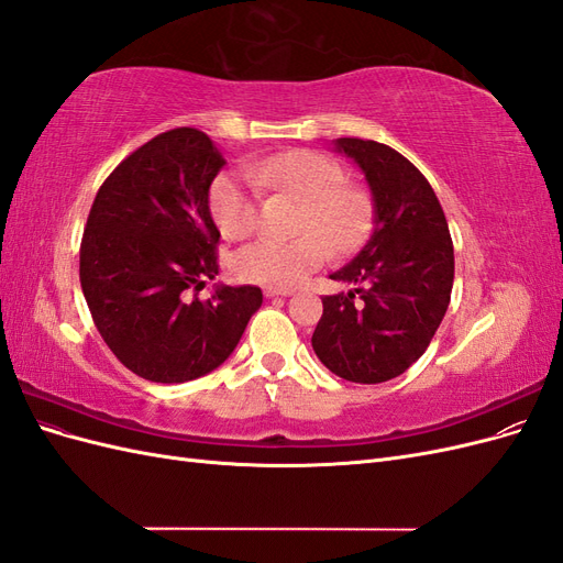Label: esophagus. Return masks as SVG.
Segmentation results:
<instances>
[{"mask_svg":"<svg viewBox=\"0 0 563 563\" xmlns=\"http://www.w3.org/2000/svg\"><path fill=\"white\" fill-rule=\"evenodd\" d=\"M267 298H286V296H291V291H288V288H265L263 291Z\"/></svg>","mask_w":563,"mask_h":563,"instance_id":"34e87169","label":"esophagus"}]
</instances>
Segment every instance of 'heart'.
<instances>
[{"label":"heart","instance_id":"b5f03b06","mask_svg":"<svg viewBox=\"0 0 563 563\" xmlns=\"http://www.w3.org/2000/svg\"><path fill=\"white\" fill-rule=\"evenodd\" d=\"M258 185L302 199L296 225L302 234L294 240L261 236L236 251L232 258L236 279L291 288L327 263L329 244L345 253L364 240L366 195L345 185L343 166L314 150H288L216 176L209 207L228 240H246L258 228Z\"/></svg>","mask_w":563,"mask_h":563}]
</instances>
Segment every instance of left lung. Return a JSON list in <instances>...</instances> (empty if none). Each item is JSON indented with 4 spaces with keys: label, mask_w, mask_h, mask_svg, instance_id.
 <instances>
[{
    "label": "left lung",
    "mask_w": 563,
    "mask_h": 563,
    "mask_svg": "<svg viewBox=\"0 0 563 563\" xmlns=\"http://www.w3.org/2000/svg\"><path fill=\"white\" fill-rule=\"evenodd\" d=\"M373 197V232L331 279L347 294L323 296L312 333L319 362L335 376L376 385L401 376L428 350L453 288V242L444 209L418 168L376 141L338 139Z\"/></svg>",
    "instance_id": "obj_1"
}]
</instances>
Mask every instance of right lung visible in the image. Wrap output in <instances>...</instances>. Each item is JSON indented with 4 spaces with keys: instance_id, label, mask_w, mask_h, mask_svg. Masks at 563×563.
I'll use <instances>...</instances> for the list:
<instances>
[{
    "instance_id": "obj_1",
    "label": "right lung",
    "mask_w": 563,
    "mask_h": 563,
    "mask_svg": "<svg viewBox=\"0 0 563 563\" xmlns=\"http://www.w3.org/2000/svg\"><path fill=\"white\" fill-rule=\"evenodd\" d=\"M225 159L199 129L141 145L100 185L84 228L79 282L98 333L135 376L185 383L223 364L261 308L258 286H218L209 187Z\"/></svg>"
}]
</instances>
